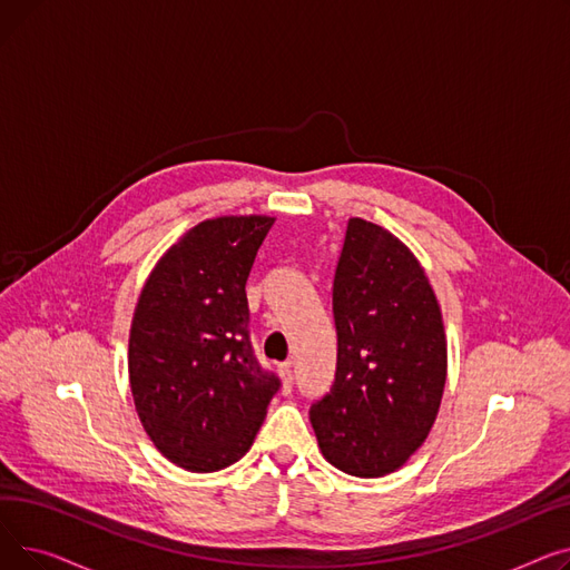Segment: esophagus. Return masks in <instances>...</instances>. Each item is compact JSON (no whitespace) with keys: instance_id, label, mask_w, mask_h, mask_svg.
Returning <instances> with one entry per match:
<instances>
[{"instance_id":"obj_1","label":"esophagus","mask_w":570,"mask_h":570,"mask_svg":"<svg viewBox=\"0 0 570 570\" xmlns=\"http://www.w3.org/2000/svg\"><path fill=\"white\" fill-rule=\"evenodd\" d=\"M279 376H282V391H284V395H288V393H291V387H293V372H291V363L279 365Z\"/></svg>"}]
</instances>
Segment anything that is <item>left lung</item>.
<instances>
[{"label":"left lung","mask_w":570,"mask_h":570,"mask_svg":"<svg viewBox=\"0 0 570 570\" xmlns=\"http://www.w3.org/2000/svg\"><path fill=\"white\" fill-rule=\"evenodd\" d=\"M337 372L309 421L323 458L357 478L397 471L428 439L448 374L441 307L413 252L351 217L333 286Z\"/></svg>","instance_id":"1"}]
</instances>
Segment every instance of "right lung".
<instances>
[{"mask_svg": "<svg viewBox=\"0 0 570 570\" xmlns=\"http://www.w3.org/2000/svg\"><path fill=\"white\" fill-rule=\"evenodd\" d=\"M275 217L228 215L189 228L145 279L129 331L140 423L173 464L213 473L243 458L279 379L249 344L245 284Z\"/></svg>", "mask_w": 570, "mask_h": 570, "instance_id": "obj_1", "label": "right lung"}]
</instances>
